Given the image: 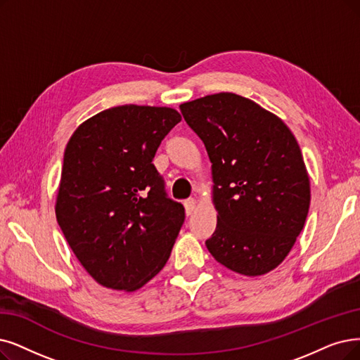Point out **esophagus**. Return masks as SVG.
<instances>
[{"label": "esophagus", "mask_w": 360, "mask_h": 360, "mask_svg": "<svg viewBox=\"0 0 360 360\" xmlns=\"http://www.w3.org/2000/svg\"><path fill=\"white\" fill-rule=\"evenodd\" d=\"M184 210H186V214L192 215L193 211L196 210V199L191 198V199H188V200H184Z\"/></svg>", "instance_id": "esophagus-1"}]
</instances>
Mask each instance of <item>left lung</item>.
<instances>
[{
	"instance_id": "left-lung-1",
	"label": "left lung",
	"mask_w": 360,
	"mask_h": 360,
	"mask_svg": "<svg viewBox=\"0 0 360 360\" xmlns=\"http://www.w3.org/2000/svg\"><path fill=\"white\" fill-rule=\"evenodd\" d=\"M211 161L217 226L211 255L243 276L276 269L310 207V179L297 139L278 115L235 93L180 105Z\"/></svg>"
}]
</instances>
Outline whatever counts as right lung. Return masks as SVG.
I'll return each mask as SVG.
<instances>
[{"label": "right lung", "instance_id": "1", "mask_svg": "<svg viewBox=\"0 0 360 360\" xmlns=\"http://www.w3.org/2000/svg\"><path fill=\"white\" fill-rule=\"evenodd\" d=\"M181 115L124 105L85 120L70 136L56 217L78 262L102 286L134 292L162 270L184 221L152 164Z\"/></svg>", "mask_w": 360, "mask_h": 360}]
</instances>
